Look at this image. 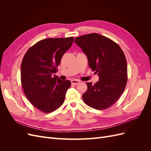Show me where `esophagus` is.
Here are the masks:
<instances>
[{
    "instance_id": "34e87169",
    "label": "esophagus",
    "mask_w": 151,
    "mask_h": 151,
    "mask_svg": "<svg viewBox=\"0 0 151 151\" xmlns=\"http://www.w3.org/2000/svg\"><path fill=\"white\" fill-rule=\"evenodd\" d=\"M71 83H72V84H79L80 83V81H79V80H76V79H74V80H72V81H71Z\"/></svg>"
}]
</instances>
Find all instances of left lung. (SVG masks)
Here are the masks:
<instances>
[{
  "label": "left lung",
  "instance_id": "left-lung-1",
  "mask_svg": "<svg viewBox=\"0 0 151 151\" xmlns=\"http://www.w3.org/2000/svg\"><path fill=\"white\" fill-rule=\"evenodd\" d=\"M74 42L87 56L89 67L99 76L94 85L87 83L84 103L96 109L111 107L120 98L127 82V64L119 45L98 33L75 38Z\"/></svg>",
  "mask_w": 151,
  "mask_h": 151
}]
</instances>
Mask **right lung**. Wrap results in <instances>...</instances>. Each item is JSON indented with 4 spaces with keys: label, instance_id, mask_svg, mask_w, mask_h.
I'll use <instances>...</instances> for the list:
<instances>
[{
    "label": "right lung",
    "instance_id": "add662e5",
    "mask_svg": "<svg viewBox=\"0 0 151 151\" xmlns=\"http://www.w3.org/2000/svg\"><path fill=\"white\" fill-rule=\"evenodd\" d=\"M74 42V38H47L31 47L22 59L21 80L26 98L43 113L56 110L64 102L70 81L56 76L61 58Z\"/></svg>",
    "mask_w": 151,
    "mask_h": 151
}]
</instances>
